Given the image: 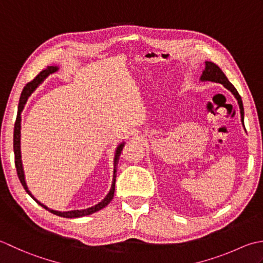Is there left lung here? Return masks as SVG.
Listing matches in <instances>:
<instances>
[{"mask_svg":"<svg viewBox=\"0 0 263 263\" xmlns=\"http://www.w3.org/2000/svg\"><path fill=\"white\" fill-rule=\"evenodd\" d=\"M201 80H209V82L219 83V84L223 85V86L226 87L227 89H229L238 101L239 109H240V118H242V121H243V119H244V108H243L242 98H240V95L238 94L237 89L234 87V85L229 82L228 78L226 77V74L222 72L221 69L219 68L216 63L210 62V61L205 62V70L203 71V73H202Z\"/></svg>","mask_w":263,"mask_h":263,"instance_id":"left-lung-1","label":"left lung"}]
</instances>
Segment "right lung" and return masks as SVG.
<instances>
[{"mask_svg": "<svg viewBox=\"0 0 263 263\" xmlns=\"http://www.w3.org/2000/svg\"><path fill=\"white\" fill-rule=\"evenodd\" d=\"M58 70L57 67H47L44 70H42L37 76L29 82L28 84L26 85L23 89V93H21L20 96V100H19V105H18V116H17V119H15L14 122V130H13V151H14V164H15V168H17V175H18V178L20 180L21 185L24 186L25 191L28 193V194L33 197V199L39 203L41 206H43L44 209H46L47 211H50L53 214H57L59 217H63V218H79V217H84V216H88V214H92L96 211L101 210V209H103L104 206H106L111 202V200L114 199V194H115V186H116V177H117V167H118V161H119V158H120V153L122 151V146H124V144H120L119 146L117 148V153H116V157H115V169H114V180H112V186H111V190L109 192V194L104 197V200H102L99 204H96L92 208H88V209H85V210H73V211H68V212H60V211H54V210H51L47 206H45L44 204H42L41 202L37 201L35 197L31 195V193L28 191V187L26 185V181H25V176H24V170H23V164H21V155H20V114L21 111H23L24 106L26 104V101L28 99V96L34 92L35 88L39 86V85L44 80L47 76H49L50 73L54 72Z\"/></svg>", "mask_w": 263, "mask_h": 263, "instance_id": "1", "label": "right lung"}]
</instances>
